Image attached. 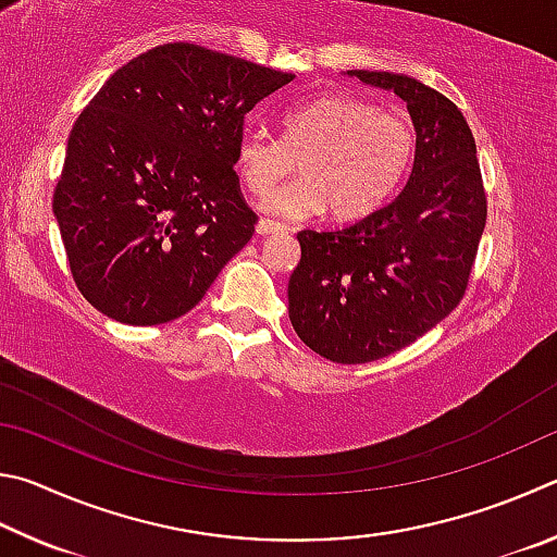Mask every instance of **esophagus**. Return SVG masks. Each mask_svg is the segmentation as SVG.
<instances>
[{
  "label": "esophagus",
  "instance_id": "obj_1",
  "mask_svg": "<svg viewBox=\"0 0 557 557\" xmlns=\"http://www.w3.org/2000/svg\"><path fill=\"white\" fill-rule=\"evenodd\" d=\"M281 232H286V224H281V222H273V220H259V224H257V234H281Z\"/></svg>",
  "mask_w": 557,
  "mask_h": 557
}]
</instances>
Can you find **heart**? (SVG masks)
Listing matches in <instances>:
<instances>
[{"label": "heart", "mask_w": 557, "mask_h": 557, "mask_svg": "<svg viewBox=\"0 0 557 557\" xmlns=\"http://www.w3.org/2000/svg\"><path fill=\"white\" fill-rule=\"evenodd\" d=\"M281 139L247 126L234 144V169L263 208L281 218H310L327 208L335 220H357L392 198L411 171L418 132L404 112L384 110L364 97L333 92L290 107L281 116Z\"/></svg>", "instance_id": "1"}]
</instances>
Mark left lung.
<instances>
[{"instance_id":"obj_1","label":"left lung","mask_w":557,"mask_h":557,"mask_svg":"<svg viewBox=\"0 0 557 557\" xmlns=\"http://www.w3.org/2000/svg\"><path fill=\"white\" fill-rule=\"evenodd\" d=\"M349 75L406 102L418 149L404 190L347 227L298 232L288 318L304 343L337 364L398 352L460 306L486 224V193L470 124L416 77Z\"/></svg>"}]
</instances>
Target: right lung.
Instances as JSON below:
<instances>
[{
	"label": "right lung",
	"mask_w": 557,
	"mask_h": 557,
	"mask_svg": "<svg viewBox=\"0 0 557 557\" xmlns=\"http://www.w3.org/2000/svg\"><path fill=\"white\" fill-rule=\"evenodd\" d=\"M294 75L195 44L122 65L67 136L53 212L87 304L161 325L200 304L259 222L239 190L244 116Z\"/></svg>",
	"instance_id": "right-lung-1"
}]
</instances>
